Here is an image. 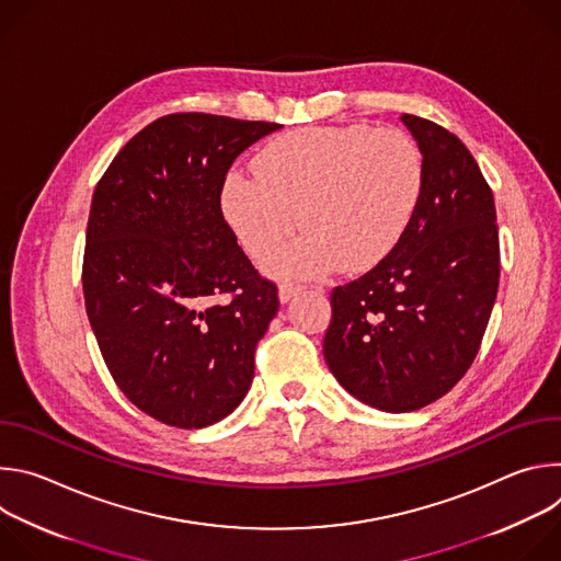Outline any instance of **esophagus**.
<instances>
[{
  "label": "esophagus",
  "mask_w": 561,
  "mask_h": 561,
  "mask_svg": "<svg viewBox=\"0 0 561 561\" xmlns=\"http://www.w3.org/2000/svg\"><path fill=\"white\" fill-rule=\"evenodd\" d=\"M299 290H301V286H299V284H288V282L279 284V301H282V304L290 301Z\"/></svg>",
  "instance_id": "esophagus-1"
}]
</instances>
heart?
Listing matches in <instances>:
<instances>
[{
	"label": "heart",
	"instance_id": "b5f03b06",
	"mask_svg": "<svg viewBox=\"0 0 561 561\" xmlns=\"http://www.w3.org/2000/svg\"><path fill=\"white\" fill-rule=\"evenodd\" d=\"M253 171L224 180L221 210L255 260L275 253L301 224L306 234L268 262L286 277L379 264L407 232L424 188L415 139L362 124L286 133L255 157Z\"/></svg>",
	"mask_w": 561,
	"mask_h": 561
}]
</instances>
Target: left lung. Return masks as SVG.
Here are the masks:
<instances>
[{
  "label": "left lung",
  "instance_id": "8db88e82",
  "mask_svg": "<svg viewBox=\"0 0 561 561\" xmlns=\"http://www.w3.org/2000/svg\"><path fill=\"white\" fill-rule=\"evenodd\" d=\"M424 157L417 210L366 275L333 288L324 357L359 402L411 413L470 368L500 286L493 191L459 137L402 115Z\"/></svg>",
  "mask_w": 561,
  "mask_h": 561
}]
</instances>
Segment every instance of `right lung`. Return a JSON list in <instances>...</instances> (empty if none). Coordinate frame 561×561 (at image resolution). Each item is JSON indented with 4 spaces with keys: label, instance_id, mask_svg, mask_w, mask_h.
<instances>
[{
    "label": "right lung",
    "instance_id": "add662e5",
    "mask_svg": "<svg viewBox=\"0 0 561 561\" xmlns=\"http://www.w3.org/2000/svg\"><path fill=\"white\" fill-rule=\"evenodd\" d=\"M277 128L208 113L159 117L93 193L89 322L119 390L162 424L210 426L251 388L279 299L237 247L221 188L237 154Z\"/></svg>",
    "mask_w": 561,
    "mask_h": 561
}]
</instances>
